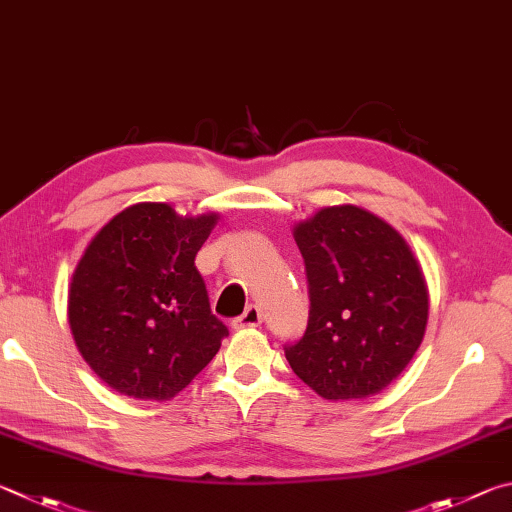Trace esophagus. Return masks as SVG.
Listing matches in <instances>:
<instances>
[{
  "instance_id": "esophagus-1",
  "label": "esophagus",
  "mask_w": 512,
  "mask_h": 512,
  "mask_svg": "<svg viewBox=\"0 0 512 512\" xmlns=\"http://www.w3.org/2000/svg\"><path fill=\"white\" fill-rule=\"evenodd\" d=\"M261 321H263L261 308L251 303V306H247V310L242 312L240 317H236V319L231 321V326L233 328H251V326H261Z\"/></svg>"
}]
</instances>
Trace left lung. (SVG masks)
Masks as SVG:
<instances>
[{
	"label": "left lung",
	"instance_id": "obj_1",
	"mask_svg": "<svg viewBox=\"0 0 512 512\" xmlns=\"http://www.w3.org/2000/svg\"><path fill=\"white\" fill-rule=\"evenodd\" d=\"M310 315L285 346L292 371L326 400L382 391L425 337V276L400 233L357 206H328L294 227Z\"/></svg>",
	"mask_w": 512,
	"mask_h": 512
}]
</instances>
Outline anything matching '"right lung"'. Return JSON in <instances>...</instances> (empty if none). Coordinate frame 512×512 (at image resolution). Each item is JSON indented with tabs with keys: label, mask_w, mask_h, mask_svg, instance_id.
Instances as JSON below:
<instances>
[{
	"label": "right lung",
	"mask_w": 512,
	"mask_h": 512,
	"mask_svg": "<svg viewBox=\"0 0 512 512\" xmlns=\"http://www.w3.org/2000/svg\"><path fill=\"white\" fill-rule=\"evenodd\" d=\"M218 215L128 206L89 242L69 290V326L94 373L141 400H168L229 335L213 315L195 256Z\"/></svg>",
	"instance_id": "add662e5"
}]
</instances>
